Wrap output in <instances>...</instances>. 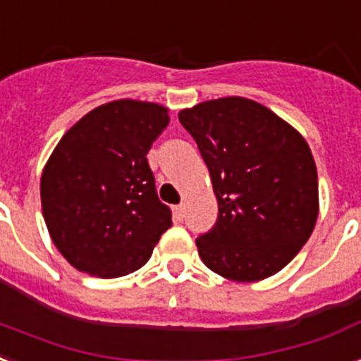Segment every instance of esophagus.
<instances>
[{"label": "esophagus", "instance_id": "esophagus-1", "mask_svg": "<svg viewBox=\"0 0 361 361\" xmlns=\"http://www.w3.org/2000/svg\"><path fill=\"white\" fill-rule=\"evenodd\" d=\"M184 211H186V209H184L183 203H180V205H177V207H173V214H175V219H177V220L184 219Z\"/></svg>", "mask_w": 361, "mask_h": 361}]
</instances>
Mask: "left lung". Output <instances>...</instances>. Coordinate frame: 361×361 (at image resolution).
Instances as JSON below:
<instances>
[{
  "label": "left lung",
  "mask_w": 361,
  "mask_h": 361,
  "mask_svg": "<svg viewBox=\"0 0 361 361\" xmlns=\"http://www.w3.org/2000/svg\"><path fill=\"white\" fill-rule=\"evenodd\" d=\"M197 142L219 220L195 239L203 264L235 282L286 267L318 219L317 164L294 126L247 97H219L178 113Z\"/></svg>",
  "instance_id": "obj_1"
}]
</instances>
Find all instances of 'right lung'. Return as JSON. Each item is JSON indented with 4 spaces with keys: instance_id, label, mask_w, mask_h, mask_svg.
I'll list each match as a JSON object with an SVG mask.
<instances>
[{
    "instance_id": "right-lung-1",
    "label": "right lung",
    "mask_w": 361,
    "mask_h": 361,
    "mask_svg": "<svg viewBox=\"0 0 361 361\" xmlns=\"http://www.w3.org/2000/svg\"><path fill=\"white\" fill-rule=\"evenodd\" d=\"M167 113L139 99L103 103L52 150L41 175V207L50 239L75 269L99 279L133 273L171 228L147 161L169 124Z\"/></svg>"
}]
</instances>
